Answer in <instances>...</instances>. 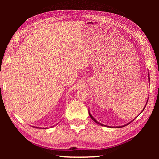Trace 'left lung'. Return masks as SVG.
Masks as SVG:
<instances>
[{
  "mask_svg": "<svg viewBox=\"0 0 159 159\" xmlns=\"http://www.w3.org/2000/svg\"><path fill=\"white\" fill-rule=\"evenodd\" d=\"M148 79H149L150 80V74L149 73H148ZM148 100H147V102H148ZM147 102H146V104H147ZM146 106H145L144 107V108H143V111L144 110V109H145V107H146ZM142 111H141V112H142ZM89 116L91 117V118H92V119L94 121H95V122L96 123V124H100V126H106V125H104V124H101V123H100V122H98V121L96 120H95V118H94L92 116V114H91L90 113V112H89ZM130 123H128V124H125V125H124V126H117V128L118 127H120V128H121V127H124V126H127V125L128 124H129ZM108 127H109V126H108Z\"/></svg>",
  "mask_w": 159,
  "mask_h": 159,
  "instance_id": "obj_1",
  "label": "left lung"
}]
</instances>
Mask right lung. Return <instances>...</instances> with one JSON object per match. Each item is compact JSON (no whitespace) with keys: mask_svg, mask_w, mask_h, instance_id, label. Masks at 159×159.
Here are the masks:
<instances>
[{"mask_svg":"<svg viewBox=\"0 0 159 159\" xmlns=\"http://www.w3.org/2000/svg\"><path fill=\"white\" fill-rule=\"evenodd\" d=\"M51 127H52V126H51ZM36 128H37V127H36Z\"/></svg>","mask_w":159,"mask_h":159,"instance_id":"1","label":"right lung"}]
</instances>
